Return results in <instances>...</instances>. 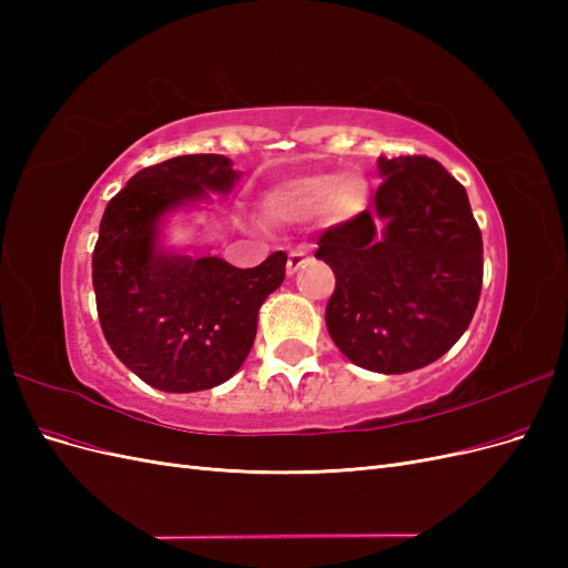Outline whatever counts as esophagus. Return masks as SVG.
Wrapping results in <instances>:
<instances>
[{
	"label": "esophagus",
	"mask_w": 568,
	"mask_h": 568,
	"mask_svg": "<svg viewBox=\"0 0 568 568\" xmlns=\"http://www.w3.org/2000/svg\"><path fill=\"white\" fill-rule=\"evenodd\" d=\"M307 263V253L303 248H296L288 253V263H286V274L291 277V274H296L303 265Z\"/></svg>",
	"instance_id": "esophagus-1"
}]
</instances>
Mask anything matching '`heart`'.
<instances>
[{
  "instance_id": "b5f03b06",
  "label": "heart",
  "mask_w": 568,
  "mask_h": 568,
  "mask_svg": "<svg viewBox=\"0 0 568 568\" xmlns=\"http://www.w3.org/2000/svg\"><path fill=\"white\" fill-rule=\"evenodd\" d=\"M367 201L369 186L363 175L320 173L270 186L261 211L272 222H307L317 215L329 225H343L363 213Z\"/></svg>"
}]
</instances>
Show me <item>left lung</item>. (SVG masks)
I'll list each match as a JSON object with an SVG mask.
<instances>
[{"label":"left lung","instance_id":"1","mask_svg":"<svg viewBox=\"0 0 568 568\" xmlns=\"http://www.w3.org/2000/svg\"><path fill=\"white\" fill-rule=\"evenodd\" d=\"M374 209L320 236L336 274L326 329L357 367L405 374L467 332L484 282V239L467 189L426 156L379 159Z\"/></svg>","mask_w":568,"mask_h":568}]
</instances>
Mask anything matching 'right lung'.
Segmentation results:
<instances>
[{
    "label": "right lung",
    "mask_w": 568,
    "mask_h": 568,
    "mask_svg": "<svg viewBox=\"0 0 568 568\" xmlns=\"http://www.w3.org/2000/svg\"><path fill=\"white\" fill-rule=\"evenodd\" d=\"M242 173L220 153L144 168L109 201L92 253L97 313L111 351L165 393L225 384L244 365L257 311L284 282L286 253L239 270L161 244L165 217L227 196Z\"/></svg>",
    "instance_id": "obj_1"
}]
</instances>
